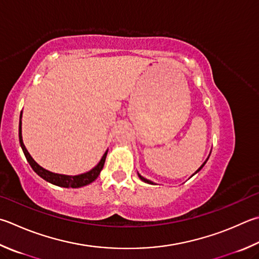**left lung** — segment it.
<instances>
[{
    "label": "left lung",
    "mask_w": 259,
    "mask_h": 259,
    "mask_svg": "<svg viewBox=\"0 0 259 259\" xmlns=\"http://www.w3.org/2000/svg\"><path fill=\"white\" fill-rule=\"evenodd\" d=\"M207 159H208V158H207ZM206 162H207V161H206ZM206 162H205V163H206ZM205 163H204V164H203V165H201V166H200V167L198 168V170H197V172H198V171H200V170H201V167H203V166L205 165ZM139 178H140V179H142V180H143L144 182H147V183H153L152 181H149V180H147V179H145L144 177H142V176H140V175H139Z\"/></svg>",
    "instance_id": "obj_1"
}]
</instances>
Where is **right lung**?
<instances>
[{
	"label": "right lung",
	"mask_w": 259,
	"mask_h": 259,
	"mask_svg": "<svg viewBox=\"0 0 259 259\" xmlns=\"http://www.w3.org/2000/svg\"><path fill=\"white\" fill-rule=\"evenodd\" d=\"M19 140H20V145H21V148L23 150V154H25L27 161H28V163L30 164L32 170H34L40 178H43L44 180L53 183V185L59 186V187L80 188V187L89 185V183L95 181L97 177L100 176V173L102 171L103 166H104V163H105V159H106L107 152H105V154L103 155L101 162L98 163L97 165L93 168V170H91L87 173H83V175H80V176L70 177V176H63V175H56V173H52L48 170H45V168H43L41 166H39L38 164H37L34 161V159H32V157L30 156V154L28 153V150L26 149L25 145H23V143H22L21 119H20V121H19Z\"/></svg>",
	"instance_id": "right-lung-1"
}]
</instances>
